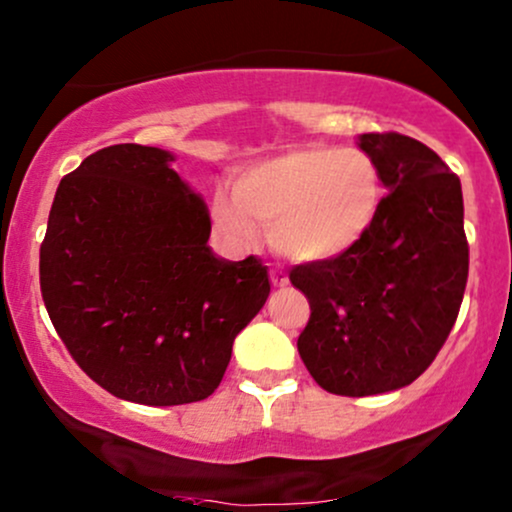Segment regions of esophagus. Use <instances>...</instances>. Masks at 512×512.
I'll return each instance as SVG.
<instances>
[{
  "mask_svg": "<svg viewBox=\"0 0 512 512\" xmlns=\"http://www.w3.org/2000/svg\"><path fill=\"white\" fill-rule=\"evenodd\" d=\"M272 284L276 286V289H284V286H289V276H286L281 269H272Z\"/></svg>",
  "mask_w": 512,
  "mask_h": 512,
  "instance_id": "esophagus-1",
  "label": "esophagus"
}]
</instances>
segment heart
I'll return each instance as SVG.
<instances>
[{
	"label": "heart",
	"mask_w": 512,
	"mask_h": 512,
	"mask_svg": "<svg viewBox=\"0 0 512 512\" xmlns=\"http://www.w3.org/2000/svg\"><path fill=\"white\" fill-rule=\"evenodd\" d=\"M380 207L383 175L368 154L301 146L252 163L236 192H216L214 219L238 248H252L264 223L289 260L327 262L361 243Z\"/></svg>",
	"instance_id": "heart-1"
}]
</instances>
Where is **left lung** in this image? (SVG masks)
<instances>
[{
    "label": "left lung",
    "mask_w": 512,
    "mask_h": 512,
    "mask_svg": "<svg viewBox=\"0 0 512 512\" xmlns=\"http://www.w3.org/2000/svg\"><path fill=\"white\" fill-rule=\"evenodd\" d=\"M387 197L344 255L291 269L310 301L298 354L322 390L370 397L414 383L455 325L467 286L462 185L404 134H361Z\"/></svg>",
    "instance_id": "obj_1"
}]
</instances>
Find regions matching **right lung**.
Here are the masks:
<instances>
[{"label": "right lung", "mask_w": 512, "mask_h": 512, "mask_svg": "<svg viewBox=\"0 0 512 512\" xmlns=\"http://www.w3.org/2000/svg\"><path fill=\"white\" fill-rule=\"evenodd\" d=\"M166 149L115 144L64 175L40 245V291L91 380L149 407L207 399L267 303L257 257L209 248L207 202Z\"/></svg>", "instance_id": "1"}]
</instances>
